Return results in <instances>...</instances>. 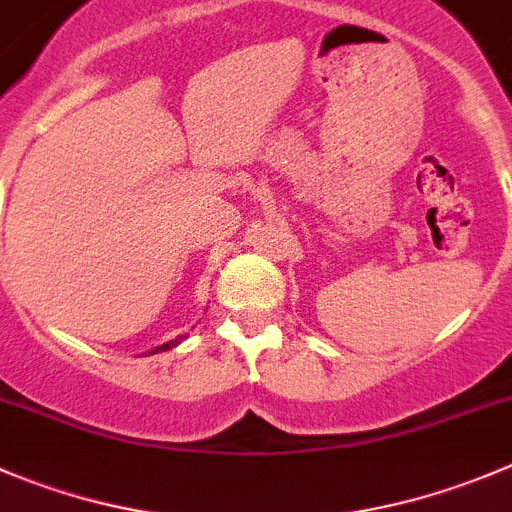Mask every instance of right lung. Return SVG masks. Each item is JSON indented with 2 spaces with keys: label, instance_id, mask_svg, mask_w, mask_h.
I'll return each mask as SVG.
<instances>
[{
  "label": "right lung",
  "instance_id": "1",
  "mask_svg": "<svg viewBox=\"0 0 512 512\" xmlns=\"http://www.w3.org/2000/svg\"><path fill=\"white\" fill-rule=\"evenodd\" d=\"M180 342H183V337H178V339H173V342L163 344V347H158V349H155V352H163V349H173L175 344H180ZM155 352H153V354H155Z\"/></svg>",
  "mask_w": 512,
  "mask_h": 512
}]
</instances>
